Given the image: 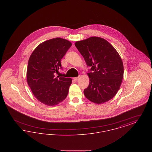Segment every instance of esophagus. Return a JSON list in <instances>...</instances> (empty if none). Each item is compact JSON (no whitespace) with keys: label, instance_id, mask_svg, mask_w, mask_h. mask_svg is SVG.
<instances>
[{"label":"esophagus","instance_id":"1","mask_svg":"<svg viewBox=\"0 0 152 152\" xmlns=\"http://www.w3.org/2000/svg\"><path fill=\"white\" fill-rule=\"evenodd\" d=\"M80 76H78V77H75L73 79L75 80H76V81H77V80H78L79 79Z\"/></svg>","mask_w":152,"mask_h":152}]
</instances>
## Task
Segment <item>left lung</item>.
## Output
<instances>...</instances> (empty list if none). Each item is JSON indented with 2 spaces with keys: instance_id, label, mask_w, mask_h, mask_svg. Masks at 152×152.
Here are the masks:
<instances>
[{
  "instance_id": "1",
  "label": "left lung",
  "mask_w": 152,
  "mask_h": 152,
  "mask_svg": "<svg viewBox=\"0 0 152 152\" xmlns=\"http://www.w3.org/2000/svg\"><path fill=\"white\" fill-rule=\"evenodd\" d=\"M75 46L91 69L88 87L84 94L89 101L102 104L112 99L120 89L124 66L116 49L103 38L91 37L76 42Z\"/></svg>"
}]
</instances>
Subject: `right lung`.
<instances>
[{
  "label": "right lung",
  "mask_w": 152,
  "mask_h": 152,
  "mask_svg": "<svg viewBox=\"0 0 152 152\" xmlns=\"http://www.w3.org/2000/svg\"><path fill=\"white\" fill-rule=\"evenodd\" d=\"M72 43L56 37L40 44L29 57L27 71L28 84L36 99L45 105L55 106L66 97L71 78L55 77L61 68V60Z\"/></svg>",
  "instance_id": "add662e5"
}]
</instances>
